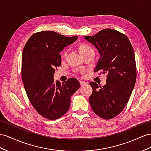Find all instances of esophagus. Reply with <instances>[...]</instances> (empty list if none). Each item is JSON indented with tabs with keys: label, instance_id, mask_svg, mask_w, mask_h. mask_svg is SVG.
I'll use <instances>...</instances> for the list:
<instances>
[{
	"label": "esophagus",
	"instance_id": "34e87169",
	"mask_svg": "<svg viewBox=\"0 0 151 151\" xmlns=\"http://www.w3.org/2000/svg\"><path fill=\"white\" fill-rule=\"evenodd\" d=\"M80 84L81 86H86V85H87V83L86 82H84V81H80Z\"/></svg>",
	"mask_w": 151,
	"mask_h": 151
}]
</instances>
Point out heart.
I'll list each match as a JSON object with an SVG mask.
<instances>
[{
  "instance_id": "b5f03b06",
  "label": "heart",
  "mask_w": 151,
  "mask_h": 151,
  "mask_svg": "<svg viewBox=\"0 0 151 151\" xmlns=\"http://www.w3.org/2000/svg\"><path fill=\"white\" fill-rule=\"evenodd\" d=\"M91 48H92L91 46H88V45H81L80 46H79V52H80V54H82V53H83L84 52H87L88 50H89V49H91ZM66 53H67V52L66 51H64V53H63V55H65V54H66Z\"/></svg>"
}]
</instances>
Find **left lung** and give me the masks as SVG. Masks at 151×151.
<instances>
[{"label":"left lung","mask_w":151,"mask_h":151,"mask_svg":"<svg viewBox=\"0 0 151 151\" xmlns=\"http://www.w3.org/2000/svg\"><path fill=\"white\" fill-rule=\"evenodd\" d=\"M98 50L100 57L94 72L106 73L103 87L90 82L89 103L94 112L103 119L118 115L128 102L137 79L134 53L127 37L115 29H104L94 36H84Z\"/></svg>","instance_id":"left-lung-1"}]
</instances>
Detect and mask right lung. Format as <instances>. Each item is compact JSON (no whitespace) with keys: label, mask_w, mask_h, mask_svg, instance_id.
Here are the masks:
<instances>
[{"label":"right lung","mask_w":151,"mask_h":151,"mask_svg":"<svg viewBox=\"0 0 151 151\" xmlns=\"http://www.w3.org/2000/svg\"><path fill=\"white\" fill-rule=\"evenodd\" d=\"M77 38L45 30L30 36L23 50L22 78L27 95L34 109L47 119L55 120L66 113L71 96L80 87L74 78L62 84L53 80L55 69L61 65L59 53Z\"/></svg>","instance_id":"add662e5"}]
</instances>
